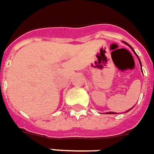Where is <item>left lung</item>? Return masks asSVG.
Listing matches in <instances>:
<instances>
[{
    "label": "left lung",
    "instance_id": "obj_1",
    "mask_svg": "<svg viewBox=\"0 0 154 154\" xmlns=\"http://www.w3.org/2000/svg\"><path fill=\"white\" fill-rule=\"evenodd\" d=\"M125 43H126V45H129L130 47H131V49L132 51H133V52H134V53H135V51H134V50H133V48H132L131 46V45H128V44H127V43H126V42H125ZM135 55H136V56L138 57V55H137V54H135ZM138 60H139V61H140V65H141V62H140V59H139V57H138ZM141 70H142V68H141ZM131 109H132V108H131ZM131 109H130L129 110H127V111H126V112H128V111H130V110H131ZM113 113H116V112H108V114H113Z\"/></svg>",
    "mask_w": 154,
    "mask_h": 154
}]
</instances>
